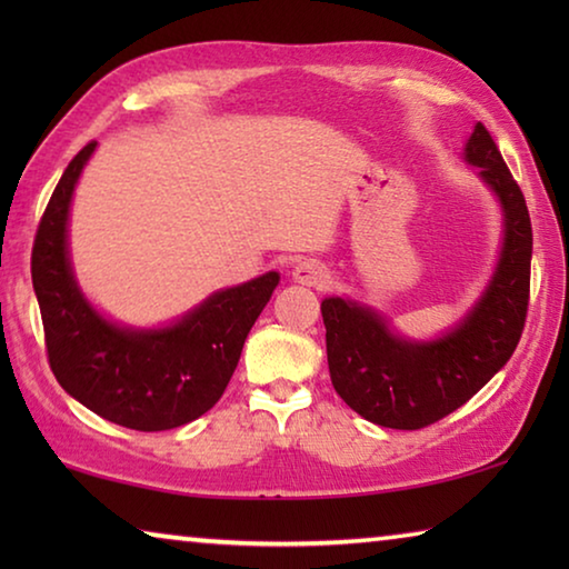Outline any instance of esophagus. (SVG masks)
Returning a JSON list of instances; mask_svg holds the SVG:
<instances>
[{"mask_svg":"<svg viewBox=\"0 0 569 569\" xmlns=\"http://www.w3.org/2000/svg\"><path fill=\"white\" fill-rule=\"evenodd\" d=\"M329 278H331L329 268L319 261H313V258H306V261L296 263V268H293V281L303 283V286L323 288L326 283H329Z\"/></svg>","mask_w":569,"mask_h":569,"instance_id":"obj_1","label":"esophagus"}]
</instances>
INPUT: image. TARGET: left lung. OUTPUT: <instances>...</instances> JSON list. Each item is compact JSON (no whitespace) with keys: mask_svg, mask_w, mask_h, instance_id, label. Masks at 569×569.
Returning a JSON list of instances; mask_svg holds the SVG:
<instances>
[{"mask_svg":"<svg viewBox=\"0 0 569 569\" xmlns=\"http://www.w3.org/2000/svg\"><path fill=\"white\" fill-rule=\"evenodd\" d=\"M465 158L502 203L505 246L487 291L461 323L437 341L417 343L391 333L371 308L343 298L321 303L333 389L379 427L423 429L457 411L509 361L525 329L532 263L525 196L481 122Z\"/></svg>","mask_w":569,"mask_h":569,"instance_id":"left-lung-1","label":"left lung"}]
</instances>
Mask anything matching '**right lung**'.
<instances>
[{
	"mask_svg": "<svg viewBox=\"0 0 569 569\" xmlns=\"http://www.w3.org/2000/svg\"><path fill=\"white\" fill-rule=\"evenodd\" d=\"M94 146L70 160L34 236L32 286L47 359L60 387L98 417L134 431L176 429L223 397L281 276L271 271L218 291L166 329L138 331L102 319L77 288L67 250L70 200Z\"/></svg>",
	"mask_w": 569,
	"mask_h": 569,
	"instance_id": "obj_1",
	"label": "right lung"
}]
</instances>
